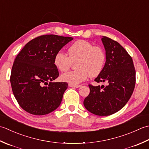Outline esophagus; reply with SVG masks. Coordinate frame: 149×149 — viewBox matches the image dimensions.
<instances>
[{"mask_svg": "<svg viewBox=\"0 0 149 149\" xmlns=\"http://www.w3.org/2000/svg\"><path fill=\"white\" fill-rule=\"evenodd\" d=\"M69 86L71 87H75V88H78L81 86V85H74V84H69Z\"/></svg>", "mask_w": 149, "mask_h": 149, "instance_id": "34e87169", "label": "esophagus"}]
</instances>
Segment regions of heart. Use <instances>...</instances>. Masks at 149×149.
Listing matches in <instances>:
<instances>
[{
  "label": "heart",
  "instance_id": "1",
  "mask_svg": "<svg viewBox=\"0 0 149 149\" xmlns=\"http://www.w3.org/2000/svg\"><path fill=\"white\" fill-rule=\"evenodd\" d=\"M68 56L61 51L54 58V64L59 71L64 72L76 63L77 69L65 72L61 80L71 84L77 85L90 76L98 75L104 68L106 55L104 50L99 46H93L86 40H78L71 44L68 49Z\"/></svg>",
  "mask_w": 149,
  "mask_h": 149
}]
</instances>
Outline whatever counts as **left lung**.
<instances>
[{
    "mask_svg": "<svg viewBox=\"0 0 149 149\" xmlns=\"http://www.w3.org/2000/svg\"><path fill=\"white\" fill-rule=\"evenodd\" d=\"M106 62L102 71L95 79L97 83L89 84L90 93L84 101L87 111L98 116H109L122 109L134 91L136 71L132 57L116 41L102 36Z\"/></svg>",
    "mask_w": 149,
    "mask_h": 149,
    "instance_id": "1",
    "label": "left lung"
}]
</instances>
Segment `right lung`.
<instances>
[{
  "mask_svg": "<svg viewBox=\"0 0 149 149\" xmlns=\"http://www.w3.org/2000/svg\"><path fill=\"white\" fill-rule=\"evenodd\" d=\"M73 38L55 35L38 36L26 44L15 58L10 81L18 104L34 115H44L61 104L66 82H53L59 76L55 54Z\"/></svg>",
  "mask_w": 149,
  "mask_h": 149,
  "instance_id": "1",
  "label": "right lung"
}]
</instances>
